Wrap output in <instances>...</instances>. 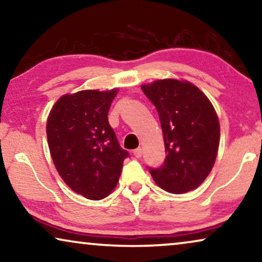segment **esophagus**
<instances>
[{"instance_id":"obj_1","label":"esophagus","mask_w":262,"mask_h":262,"mask_svg":"<svg viewBox=\"0 0 262 262\" xmlns=\"http://www.w3.org/2000/svg\"><path fill=\"white\" fill-rule=\"evenodd\" d=\"M142 154H143V151H142L141 148L134 150V156L136 157V159H139V157H142Z\"/></svg>"}]
</instances>
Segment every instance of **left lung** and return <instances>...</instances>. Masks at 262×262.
<instances>
[{"instance_id":"8db88e82","label":"left lung","mask_w":262,"mask_h":262,"mask_svg":"<svg viewBox=\"0 0 262 262\" xmlns=\"http://www.w3.org/2000/svg\"><path fill=\"white\" fill-rule=\"evenodd\" d=\"M155 105L167 156L163 166L150 169L157 186L181 194L203 184L212 170L221 127L209 98L191 82L177 78L142 84Z\"/></svg>"}]
</instances>
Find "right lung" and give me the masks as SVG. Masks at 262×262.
Listing matches in <instances>:
<instances>
[{
	"label": "right lung",
	"mask_w": 262,
	"mask_h": 262,
	"mask_svg": "<svg viewBox=\"0 0 262 262\" xmlns=\"http://www.w3.org/2000/svg\"><path fill=\"white\" fill-rule=\"evenodd\" d=\"M118 88L64 94L50 111L46 135L50 154L63 181L87 199L106 198L119 181L126 150L108 123Z\"/></svg>",
	"instance_id": "1"
}]
</instances>
